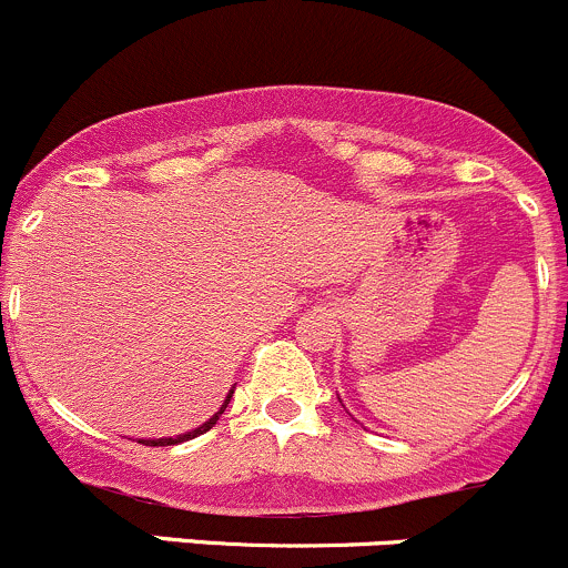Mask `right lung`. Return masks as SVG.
<instances>
[{"label": "right lung", "instance_id": "add662e5", "mask_svg": "<svg viewBox=\"0 0 568 568\" xmlns=\"http://www.w3.org/2000/svg\"><path fill=\"white\" fill-rule=\"evenodd\" d=\"M230 399H232V390H230V396H226L224 399V405H221V410L213 415V418L210 420H204L202 426H199V429H194V432H189V435H180V437H169V440H139V443H144V446H174V443H183V440H191V437H196V435H202V432H207V429H213L215 426V420H219V415L226 410V405H230Z\"/></svg>", "mask_w": 568, "mask_h": 568}]
</instances>
